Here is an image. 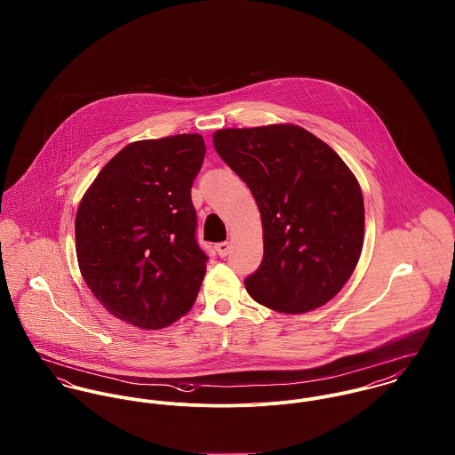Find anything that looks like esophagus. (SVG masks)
<instances>
[{"label":"esophagus","instance_id":"1","mask_svg":"<svg viewBox=\"0 0 455 455\" xmlns=\"http://www.w3.org/2000/svg\"><path fill=\"white\" fill-rule=\"evenodd\" d=\"M215 251H217V254L220 258H226L229 254V251H231V245H229V242H220V243L215 245Z\"/></svg>","mask_w":455,"mask_h":455}]
</instances>
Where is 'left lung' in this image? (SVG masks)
Returning <instances> with one entry per match:
<instances>
[{
  "instance_id": "obj_1",
  "label": "left lung",
  "mask_w": 455,
  "mask_h": 455,
  "mask_svg": "<svg viewBox=\"0 0 455 455\" xmlns=\"http://www.w3.org/2000/svg\"><path fill=\"white\" fill-rule=\"evenodd\" d=\"M213 147L249 186L262 220L264 254L245 278L267 308L305 314L334 298L361 256V188L323 140L299 126L220 130Z\"/></svg>"
}]
</instances>
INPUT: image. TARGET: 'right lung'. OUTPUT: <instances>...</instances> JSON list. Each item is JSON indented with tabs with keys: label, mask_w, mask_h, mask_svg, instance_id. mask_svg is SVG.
<instances>
[{
	"label": "right lung",
	"mask_w": 455,
	"mask_h": 455,
	"mask_svg": "<svg viewBox=\"0 0 455 455\" xmlns=\"http://www.w3.org/2000/svg\"><path fill=\"white\" fill-rule=\"evenodd\" d=\"M204 152L199 134L134 141L80 201L75 240L82 276L128 324L159 329L195 305L208 256L196 240L191 188Z\"/></svg>",
	"instance_id": "right-lung-1"
}]
</instances>
